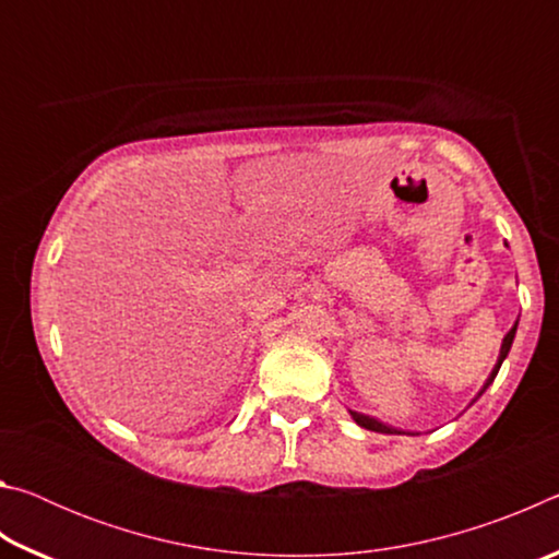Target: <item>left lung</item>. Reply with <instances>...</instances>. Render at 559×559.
<instances>
[{
  "label": "left lung",
  "instance_id": "8db88e82",
  "mask_svg": "<svg viewBox=\"0 0 559 559\" xmlns=\"http://www.w3.org/2000/svg\"><path fill=\"white\" fill-rule=\"evenodd\" d=\"M515 333H518V320H515V325L508 330V335L503 337V345H500V355H498V359H496V365H493V370H490V374H488V380L484 382V386H480V392L476 394V400L480 394H484L490 384H493V380H496V374H498V370H500V365H503V359L508 357V353H510V345H513V340H515ZM473 400V402H476ZM471 402V404H473ZM349 416H353L355 419V424L357 427H362V429H370V431H380V433H409V437H414V431H404V429H396V427H390V424H384V421H380V419H374V416H367V414H359V412H353L349 409Z\"/></svg>",
  "mask_w": 559,
  "mask_h": 559
}]
</instances>
